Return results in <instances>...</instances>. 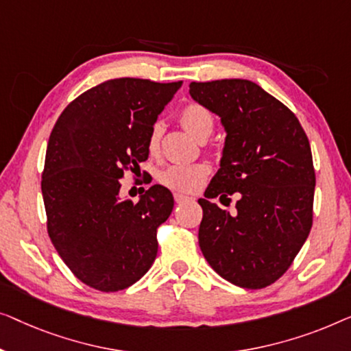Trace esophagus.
<instances>
[{
    "instance_id": "esophagus-1",
    "label": "esophagus",
    "mask_w": 351,
    "mask_h": 351,
    "mask_svg": "<svg viewBox=\"0 0 351 351\" xmlns=\"http://www.w3.org/2000/svg\"><path fill=\"white\" fill-rule=\"evenodd\" d=\"M194 199H191V197H187V195H184V194H180V192H176L175 194V202L176 204H186V202H192Z\"/></svg>"
}]
</instances>
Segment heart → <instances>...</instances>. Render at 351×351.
<instances>
[{
    "label": "heart",
    "instance_id": "1",
    "mask_svg": "<svg viewBox=\"0 0 351 351\" xmlns=\"http://www.w3.org/2000/svg\"><path fill=\"white\" fill-rule=\"evenodd\" d=\"M180 124L191 133L195 140H208L215 130V116L208 108L199 103H189L180 112ZM162 125L156 122L146 138V149L149 156L156 157L160 151ZM210 175L208 165L205 164H171L160 171L159 181L162 184L182 194H194L205 184Z\"/></svg>",
    "mask_w": 351,
    "mask_h": 351
}]
</instances>
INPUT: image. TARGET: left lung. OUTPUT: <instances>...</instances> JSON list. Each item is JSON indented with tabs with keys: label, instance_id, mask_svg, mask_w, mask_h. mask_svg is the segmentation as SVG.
Segmentation results:
<instances>
[{
	"label": "left lung",
	"instance_id": "obj_1",
	"mask_svg": "<svg viewBox=\"0 0 351 351\" xmlns=\"http://www.w3.org/2000/svg\"><path fill=\"white\" fill-rule=\"evenodd\" d=\"M197 103L227 133L221 169L199 199V245L224 280L261 289L283 275L313 221L315 170L308 138L294 112L246 79L191 82ZM239 194L230 215L210 198Z\"/></svg>",
	"mask_w": 351,
	"mask_h": 351
}]
</instances>
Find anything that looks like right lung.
<instances>
[{"mask_svg":"<svg viewBox=\"0 0 351 351\" xmlns=\"http://www.w3.org/2000/svg\"><path fill=\"white\" fill-rule=\"evenodd\" d=\"M181 84L110 79L73 100L52 128L41 181L47 232L93 289H125L154 263L173 195L154 184L138 202L122 199L119 180L147 159V133Z\"/></svg>","mask_w":351,"mask_h":351,"instance_id":"1","label":"right lung"}]
</instances>
